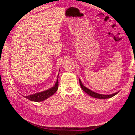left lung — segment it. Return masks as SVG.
I'll use <instances>...</instances> for the list:
<instances>
[{"mask_svg": "<svg viewBox=\"0 0 135 135\" xmlns=\"http://www.w3.org/2000/svg\"><path fill=\"white\" fill-rule=\"evenodd\" d=\"M79 83H80V85L81 88L83 89V91H84L86 93H87L89 95H90L91 97H93L94 98H97V99H109L112 98V97L114 96L115 95H116L117 94H118V93L119 91H118L117 93H115L113 94H110V95H103V94H98L94 92V91H91V90L89 89L88 88H87L85 86H84L83 85V84H82L81 81L80 79H79Z\"/></svg>", "mask_w": 135, "mask_h": 135, "instance_id": "obj_1", "label": "left lung"}]
</instances>
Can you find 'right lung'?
Wrapping results in <instances>:
<instances>
[{"instance_id": "1", "label": "right lung", "mask_w": 135, "mask_h": 135, "mask_svg": "<svg viewBox=\"0 0 135 135\" xmlns=\"http://www.w3.org/2000/svg\"><path fill=\"white\" fill-rule=\"evenodd\" d=\"M60 71V70H59ZM59 75V73L57 75V78L56 82L55 83V84L53 87L49 89L48 90H46L45 91H42V92H40L38 93H36L33 95H30L29 96H23L24 98H26L30 101H35V102H40L42 101L47 98H49V97L52 96V95L54 94L58 89V85H59V82H58V76Z\"/></svg>"}]
</instances>
